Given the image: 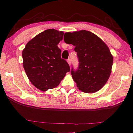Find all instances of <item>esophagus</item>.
<instances>
[{
    "mask_svg": "<svg viewBox=\"0 0 133 133\" xmlns=\"http://www.w3.org/2000/svg\"><path fill=\"white\" fill-rule=\"evenodd\" d=\"M67 63H68V64H69V66H70V64H71L70 58H68V59H67Z\"/></svg>",
    "mask_w": 133,
    "mask_h": 133,
    "instance_id": "34e87169",
    "label": "esophagus"
}]
</instances>
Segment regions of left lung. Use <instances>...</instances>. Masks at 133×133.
<instances>
[{
  "mask_svg": "<svg viewBox=\"0 0 133 133\" xmlns=\"http://www.w3.org/2000/svg\"><path fill=\"white\" fill-rule=\"evenodd\" d=\"M66 43L75 46L79 66L71 74L80 90L93 93L104 86L111 72L112 57L106 44L94 33L82 30L65 33Z\"/></svg>",
  "mask_w": 133,
  "mask_h": 133,
  "instance_id": "1",
  "label": "left lung"
}]
</instances>
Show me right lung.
I'll return each instance as SVG.
<instances>
[{
    "label": "right lung",
    "mask_w": 133,
    "mask_h": 133,
    "mask_svg": "<svg viewBox=\"0 0 133 133\" xmlns=\"http://www.w3.org/2000/svg\"><path fill=\"white\" fill-rule=\"evenodd\" d=\"M63 35L62 31L48 29L31 39L22 51L26 75L40 90L55 88L70 71L67 62L61 58L62 51L57 46Z\"/></svg>",
    "instance_id": "1"
}]
</instances>
